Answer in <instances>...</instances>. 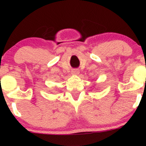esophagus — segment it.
Returning <instances> with one entry per match:
<instances>
[{
	"label": "esophagus",
	"instance_id": "obj_1",
	"mask_svg": "<svg viewBox=\"0 0 146 146\" xmlns=\"http://www.w3.org/2000/svg\"><path fill=\"white\" fill-rule=\"evenodd\" d=\"M79 73H80V71H79L78 69H73V71H72V73H73V74L78 75L79 74Z\"/></svg>",
	"mask_w": 146,
	"mask_h": 146
}]
</instances>
